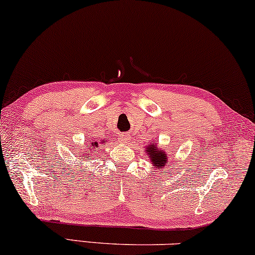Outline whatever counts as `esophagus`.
I'll list each match as a JSON object with an SVG mask.
<instances>
[{
	"label": "esophagus",
	"mask_w": 255,
	"mask_h": 255,
	"mask_svg": "<svg viewBox=\"0 0 255 255\" xmlns=\"http://www.w3.org/2000/svg\"><path fill=\"white\" fill-rule=\"evenodd\" d=\"M119 142H122V143H126L127 142V140H128V136L127 135H122V134H120L119 135Z\"/></svg>",
	"instance_id": "34e87169"
}]
</instances>
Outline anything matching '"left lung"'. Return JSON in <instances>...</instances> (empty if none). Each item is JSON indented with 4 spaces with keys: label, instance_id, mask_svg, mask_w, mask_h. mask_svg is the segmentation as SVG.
Segmentation results:
<instances>
[{
    "label": "left lung",
    "instance_id": "left-lung-1",
    "mask_svg": "<svg viewBox=\"0 0 255 255\" xmlns=\"http://www.w3.org/2000/svg\"><path fill=\"white\" fill-rule=\"evenodd\" d=\"M146 151L148 156H149L151 165L155 167L156 169H162L163 167L167 165L168 154L165 153L163 150H161L160 148L156 146V142H151V144H148Z\"/></svg>",
    "mask_w": 255,
    "mask_h": 255
}]
</instances>
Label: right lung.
Wrapping results in <instances>:
<instances>
[{"label":"right lung","mask_w":255,"mask_h":255,"mask_svg":"<svg viewBox=\"0 0 255 255\" xmlns=\"http://www.w3.org/2000/svg\"><path fill=\"white\" fill-rule=\"evenodd\" d=\"M102 143H104V142H102ZM98 147H99V143L96 142V141H95V142H92V144H90V147H89V153H85V151H83V153L81 154V156H83V157H86V155L88 156L89 154L93 153V150L96 149ZM87 159H90V157H87Z\"/></svg>","instance_id":"right-lung-1"}]
</instances>
